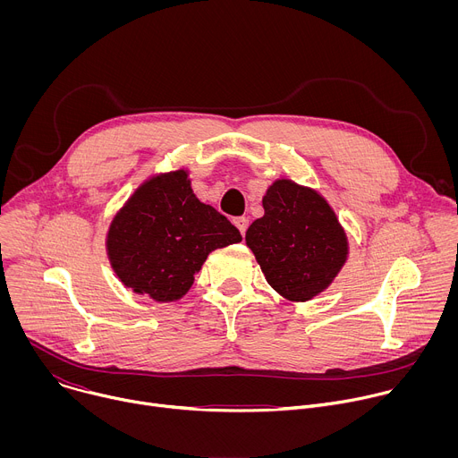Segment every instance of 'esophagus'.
Segmentation results:
<instances>
[{
	"mask_svg": "<svg viewBox=\"0 0 458 458\" xmlns=\"http://www.w3.org/2000/svg\"><path fill=\"white\" fill-rule=\"evenodd\" d=\"M233 225L237 226V230L241 232V235L246 233V228H248V219H246V217H237V219L233 221Z\"/></svg>",
	"mask_w": 458,
	"mask_h": 458,
	"instance_id": "34e87169",
	"label": "esophagus"
}]
</instances>
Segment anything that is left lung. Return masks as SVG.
<instances>
[{"label": "left lung", "mask_w": 458, "mask_h": 458, "mask_svg": "<svg viewBox=\"0 0 458 458\" xmlns=\"http://www.w3.org/2000/svg\"><path fill=\"white\" fill-rule=\"evenodd\" d=\"M263 208L244 239L268 284L292 302L328 290L350 255L332 205L317 190L281 177L268 186Z\"/></svg>", "instance_id": "1"}]
</instances>
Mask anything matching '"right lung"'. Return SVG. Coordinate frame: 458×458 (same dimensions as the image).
I'll return each mask as SVG.
<instances>
[{"mask_svg": "<svg viewBox=\"0 0 458 458\" xmlns=\"http://www.w3.org/2000/svg\"><path fill=\"white\" fill-rule=\"evenodd\" d=\"M239 230L198 199L188 168L152 174L114 216L106 255L117 279L138 295L172 302L186 295L207 257Z\"/></svg>", "mask_w": 458, "mask_h": 458, "instance_id": "right-lung-1", "label": "right lung"}]
</instances>
